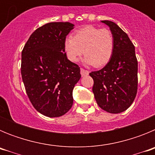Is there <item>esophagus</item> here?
I'll return each instance as SVG.
<instances>
[{
  "instance_id": "obj_1",
  "label": "esophagus",
  "mask_w": 155,
  "mask_h": 155,
  "mask_svg": "<svg viewBox=\"0 0 155 155\" xmlns=\"http://www.w3.org/2000/svg\"><path fill=\"white\" fill-rule=\"evenodd\" d=\"M89 74V71H86V70L83 69V68H81V74L82 77L86 76Z\"/></svg>"
}]
</instances>
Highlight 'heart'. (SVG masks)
Masks as SVG:
<instances>
[{
    "instance_id": "obj_1",
    "label": "heart",
    "mask_w": 155,
    "mask_h": 155,
    "mask_svg": "<svg viewBox=\"0 0 155 155\" xmlns=\"http://www.w3.org/2000/svg\"><path fill=\"white\" fill-rule=\"evenodd\" d=\"M114 50V37L107 28L85 25L77 29L73 37L64 41V50L71 62H77L84 53V62L94 68H102L110 61Z\"/></svg>"
}]
</instances>
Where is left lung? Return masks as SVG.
Masks as SVG:
<instances>
[{"instance_id":"obj_1","label":"left lung","mask_w":155,"mask_h":155,"mask_svg":"<svg viewBox=\"0 0 155 155\" xmlns=\"http://www.w3.org/2000/svg\"><path fill=\"white\" fill-rule=\"evenodd\" d=\"M109 25L114 37V50L110 61L102 69L89 74L93 78L92 91L101 109L110 113L127 110L137 92V59L135 47L127 34L111 21Z\"/></svg>"}]
</instances>
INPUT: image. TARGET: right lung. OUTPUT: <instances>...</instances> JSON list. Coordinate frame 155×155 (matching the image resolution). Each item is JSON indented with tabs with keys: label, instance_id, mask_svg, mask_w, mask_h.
Masks as SVG:
<instances>
[{
	"label": "right lung",
	"instance_id": "1",
	"mask_svg": "<svg viewBox=\"0 0 155 155\" xmlns=\"http://www.w3.org/2000/svg\"><path fill=\"white\" fill-rule=\"evenodd\" d=\"M70 22H50L30 35L21 52V73L33 107L48 117H59L73 105V89L81 78L78 65L64 50Z\"/></svg>",
	"mask_w": 155,
	"mask_h": 155
}]
</instances>
